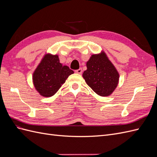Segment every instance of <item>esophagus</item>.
<instances>
[{
    "instance_id": "1",
    "label": "esophagus",
    "mask_w": 157,
    "mask_h": 157,
    "mask_svg": "<svg viewBox=\"0 0 157 157\" xmlns=\"http://www.w3.org/2000/svg\"><path fill=\"white\" fill-rule=\"evenodd\" d=\"M75 73H77V74H81L82 73V69L80 68V69H77V70H76L75 71Z\"/></svg>"
}]
</instances>
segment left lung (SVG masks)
<instances>
[{
	"label": "left lung",
	"mask_w": 157,
	"mask_h": 157,
	"mask_svg": "<svg viewBox=\"0 0 157 157\" xmlns=\"http://www.w3.org/2000/svg\"><path fill=\"white\" fill-rule=\"evenodd\" d=\"M86 67L82 77L93 91L103 97L111 95L118 86L120 75L105 52L102 50L92 54Z\"/></svg>",
	"instance_id": "8db88e82"
}]
</instances>
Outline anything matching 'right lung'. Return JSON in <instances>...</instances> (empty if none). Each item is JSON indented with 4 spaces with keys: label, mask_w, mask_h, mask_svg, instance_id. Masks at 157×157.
I'll list each match as a JSON object with an SVG mask.
<instances>
[{
    "label": "right lung",
    "mask_w": 157,
    "mask_h": 157,
    "mask_svg": "<svg viewBox=\"0 0 157 157\" xmlns=\"http://www.w3.org/2000/svg\"><path fill=\"white\" fill-rule=\"evenodd\" d=\"M74 71L59 62L58 55L46 54L33 73V82L40 96L52 97Z\"/></svg>",
    "instance_id": "1"
}]
</instances>
